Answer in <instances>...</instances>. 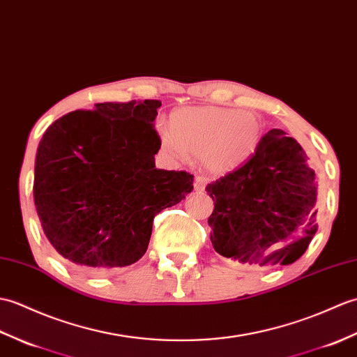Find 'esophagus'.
<instances>
[{
    "label": "esophagus",
    "instance_id": "obj_1",
    "mask_svg": "<svg viewBox=\"0 0 357 357\" xmlns=\"http://www.w3.org/2000/svg\"><path fill=\"white\" fill-rule=\"evenodd\" d=\"M194 188L197 189V191H204V188H206V178L204 177H195V181H194Z\"/></svg>",
    "mask_w": 357,
    "mask_h": 357
}]
</instances>
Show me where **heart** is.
<instances>
[{
  "label": "heart",
  "mask_w": 357,
  "mask_h": 357,
  "mask_svg": "<svg viewBox=\"0 0 357 357\" xmlns=\"http://www.w3.org/2000/svg\"><path fill=\"white\" fill-rule=\"evenodd\" d=\"M261 136L259 119L250 112L225 107H185L174 112L171 125L158 126L166 151L180 160L200 157L212 174L238 168L255 151Z\"/></svg>",
  "instance_id": "1"
}]
</instances>
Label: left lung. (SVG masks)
<instances>
[{
  "mask_svg": "<svg viewBox=\"0 0 357 357\" xmlns=\"http://www.w3.org/2000/svg\"><path fill=\"white\" fill-rule=\"evenodd\" d=\"M206 191L213 200L211 241L226 258L287 266L318 231V178L303 146L282 130L268 131L248 162Z\"/></svg>",
  "mask_w": 357,
  "mask_h": 357,
  "instance_id": "obj_1",
  "label": "left lung"
}]
</instances>
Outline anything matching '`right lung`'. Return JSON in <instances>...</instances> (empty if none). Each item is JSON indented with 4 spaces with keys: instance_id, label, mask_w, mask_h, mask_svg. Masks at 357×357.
Listing matches in <instances>:
<instances>
[{
    "instance_id": "right-lung-1",
    "label": "right lung",
    "mask_w": 357,
    "mask_h": 357,
    "mask_svg": "<svg viewBox=\"0 0 357 357\" xmlns=\"http://www.w3.org/2000/svg\"><path fill=\"white\" fill-rule=\"evenodd\" d=\"M160 100L104 102L54 121L39 142L33 199L44 234L90 272L145 255L158 212L192 191L186 171L157 169Z\"/></svg>"
}]
</instances>
